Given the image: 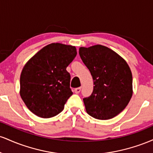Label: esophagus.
I'll return each mask as SVG.
<instances>
[{"label": "esophagus", "mask_w": 153, "mask_h": 153, "mask_svg": "<svg viewBox=\"0 0 153 153\" xmlns=\"http://www.w3.org/2000/svg\"><path fill=\"white\" fill-rule=\"evenodd\" d=\"M80 90H81V87H78V88H75L74 91L75 94H79Z\"/></svg>", "instance_id": "esophagus-1"}]
</instances>
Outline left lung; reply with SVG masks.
<instances>
[{
    "mask_svg": "<svg viewBox=\"0 0 153 153\" xmlns=\"http://www.w3.org/2000/svg\"><path fill=\"white\" fill-rule=\"evenodd\" d=\"M79 54L91 72L94 90L83 98L85 110L95 119L106 120L122 111L132 96V75L127 62L108 47H80Z\"/></svg>",
    "mask_w": 153,
    "mask_h": 153,
    "instance_id": "left-lung-1",
    "label": "left lung"
}]
</instances>
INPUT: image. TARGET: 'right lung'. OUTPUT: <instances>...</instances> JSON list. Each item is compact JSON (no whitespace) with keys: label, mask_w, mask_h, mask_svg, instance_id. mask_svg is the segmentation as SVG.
I'll return each instance as SVG.
<instances>
[{"label":"right lung","mask_w":153,"mask_h":153,"mask_svg":"<svg viewBox=\"0 0 153 153\" xmlns=\"http://www.w3.org/2000/svg\"><path fill=\"white\" fill-rule=\"evenodd\" d=\"M77 54L71 45L52 43L43 47L23 68L20 95L27 108L42 118L60 113L73 94L66 68Z\"/></svg>","instance_id":"add662e5"}]
</instances>
